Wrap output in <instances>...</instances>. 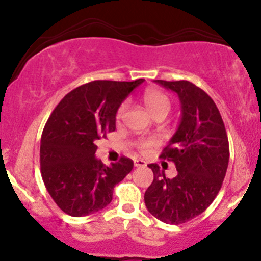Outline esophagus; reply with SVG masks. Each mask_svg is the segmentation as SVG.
<instances>
[{
    "label": "esophagus",
    "instance_id": "esophagus-1",
    "mask_svg": "<svg viewBox=\"0 0 261 261\" xmlns=\"http://www.w3.org/2000/svg\"><path fill=\"white\" fill-rule=\"evenodd\" d=\"M134 165H135L136 168H144L146 167V162L143 159H135L134 160Z\"/></svg>",
    "mask_w": 261,
    "mask_h": 261
}]
</instances>
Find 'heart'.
Here are the masks:
<instances>
[{"instance_id": "heart-1", "label": "heart", "mask_w": 261, "mask_h": 261, "mask_svg": "<svg viewBox=\"0 0 261 261\" xmlns=\"http://www.w3.org/2000/svg\"><path fill=\"white\" fill-rule=\"evenodd\" d=\"M143 102L144 105H145L147 111H149L152 116L155 114H159V112H167L168 114L170 110V99L168 98L167 94H164L160 91H156V89H147L143 96ZM125 110L126 105H121L117 114H116L117 120L122 117ZM152 145H154V141L152 140H144L139 144V147L145 151V150H149Z\"/></svg>"}]
</instances>
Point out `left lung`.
I'll return each instance as SVG.
<instances>
[{"mask_svg":"<svg viewBox=\"0 0 261 261\" xmlns=\"http://www.w3.org/2000/svg\"><path fill=\"white\" fill-rule=\"evenodd\" d=\"M155 82L180 101L178 130L160 155L174 163L178 174L169 179L158 164L147 165L154 180L144 199L158 220L180 225L206 211L220 192L230 158L228 139L217 106L203 89L188 81Z\"/></svg>","mask_w":261,"mask_h":261,"instance_id":"1","label":"left lung"}]
</instances>
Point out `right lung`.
I'll return each instance as SVG.
<instances>
[{"mask_svg": "<svg viewBox=\"0 0 261 261\" xmlns=\"http://www.w3.org/2000/svg\"><path fill=\"white\" fill-rule=\"evenodd\" d=\"M93 81L73 89L59 102L41 135V177L63 212L82 217L105 208L114 188L133 170L122 156L110 167L96 158L97 141L116 130V112L143 83Z\"/></svg>", "mask_w": 261, "mask_h": 261, "instance_id": "1", "label": "right lung"}]
</instances>
